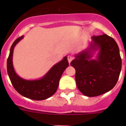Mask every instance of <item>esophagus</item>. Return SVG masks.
<instances>
[{
    "mask_svg": "<svg viewBox=\"0 0 126 126\" xmlns=\"http://www.w3.org/2000/svg\"><path fill=\"white\" fill-rule=\"evenodd\" d=\"M73 60V57H71V56H68V62H69V63H70L71 62V61Z\"/></svg>",
    "mask_w": 126,
    "mask_h": 126,
    "instance_id": "1",
    "label": "esophagus"
}]
</instances>
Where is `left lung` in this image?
Masks as SVG:
<instances>
[{
	"label": "left lung",
	"instance_id": "left-lung-1",
	"mask_svg": "<svg viewBox=\"0 0 126 126\" xmlns=\"http://www.w3.org/2000/svg\"><path fill=\"white\" fill-rule=\"evenodd\" d=\"M88 47L75 55L71 65L76 69V84L85 96H97L108 92L119 79L122 61L119 47L106 34L93 36ZM99 50L96 59H91Z\"/></svg>",
	"mask_w": 126,
	"mask_h": 126
}]
</instances>
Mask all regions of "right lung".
Returning <instances> with one entry per match:
<instances>
[{"mask_svg":"<svg viewBox=\"0 0 126 126\" xmlns=\"http://www.w3.org/2000/svg\"><path fill=\"white\" fill-rule=\"evenodd\" d=\"M24 38H18L10 48L7 59V72L10 81L15 90L22 96L35 101L46 99L55 94L59 85L62 74L69 66L67 57L54 64L50 69L39 79L25 80L20 77L15 72L13 64V55L15 46Z\"/></svg>","mask_w":126,"mask_h":126,"instance_id":"add662e5","label":"right lung"}]
</instances>
